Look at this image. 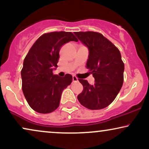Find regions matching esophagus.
Listing matches in <instances>:
<instances>
[{"instance_id":"obj_1","label":"esophagus","mask_w":149,"mask_h":149,"mask_svg":"<svg viewBox=\"0 0 149 149\" xmlns=\"http://www.w3.org/2000/svg\"><path fill=\"white\" fill-rule=\"evenodd\" d=\"M77 81H78V78L76 76H73V82H77Z\"/></svg>"}]
</instances>
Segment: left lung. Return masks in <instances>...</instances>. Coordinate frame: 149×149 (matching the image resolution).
I'll use <instances>...</instances> for the list:
<instances>
[{
  "instance_id": "obj_1",
  "label": "left lung",
  "mask_w": 149,
  "mask_h": 149,
  "mask_svg": "<svg viewBox=\"0 0 149 149\" xmlns=\"http://www.w3.org/2000/svg\"><path fill=\"white\" fill-rule=\"evenodd\" d=\"M78 39L88 47L86 67L93 74L95 83L78 79L83 91L78 95L82 106L91 110L108 107L114 100L124 82L125 65L119 49L102 33L95 31L75 32Z\"/></svg>"
}]
</instances>
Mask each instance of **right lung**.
Returning <instances> with one entry per match:
<instances>
[{"label": "right lung", "instance_id": "add662e5", "mask_svg": "<svg viewBox=\"0 0 149 149\" xmlns=\"http://www.w3.org/2000/svg\"><path fill=\"white\" fill-rule=\"evenodd\" d=\"M78 41L73 33L53 31L42 34L24 58L21 70L22 89L28 104L40 113H49L59 107L62 92L72 82L70 74L54 75L61 47Z\"/></svg>", "mask_w": 149, "mask_h": 149}]
</instances>
